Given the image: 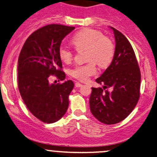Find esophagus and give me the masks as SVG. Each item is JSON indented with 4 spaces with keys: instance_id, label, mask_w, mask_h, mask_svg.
<instances>
[{
    "instance_id": "34e87169",
    "label": "esophagus",
    "mask_w": 157,
    "mask_h": 157,
    "mask_svg": "<svg viewBox=\"0 0 157 157\" xmlns=\"http://www.w3.org/2000/svg\"><path fill=\"white\" fill-rule=\"evenodd\" d=\"M82 86H83V84H81V83H78V82H77V83H75V86L77 87V88H79V87H81Z\"/></svg>"
}]
</instances>
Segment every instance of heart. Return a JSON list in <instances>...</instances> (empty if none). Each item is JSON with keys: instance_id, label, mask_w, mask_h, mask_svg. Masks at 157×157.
Masks as SVG:
<instances>
[{"instance_id": "b5f03b06", "label": "heart", "mask_w": 157, "mask_h": 157, "mask_svg": "<svg viewBox=\"0 0 157 157\" xmlns=\"http://www.w3.org/2000/svg\"><path fill=\"white\" fill-rule=\"evenodd\" d=\"M72 44L77 50L86 49V60L89 62L76 65L71 71L72 77L80 81H86L90 77L96 74L95 62L101 67H108L114 57V44L98 30L86 29L79 31L74 34ZM59 56L65 63H69L73 59V52L65 44L59 47Z\"/></svg>"}]
</instances>
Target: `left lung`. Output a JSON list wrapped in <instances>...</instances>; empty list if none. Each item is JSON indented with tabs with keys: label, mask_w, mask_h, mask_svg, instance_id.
<instances>
[{
	"label": "left lung",
	"mask_w": 157,
	"mask_h": 157,
	"mask_svg": "<svg viewBox=\"0 0 157 157\" xmlns=\"http://www.w3.org/2000/svg\"><path fill=\"white\" fill-rule=\"evenodd\" d=\"M110 29L116 41L114 57L95 80L103 84V89L92 87L90 98L93 116L108 125L120 123L130 114L139 99L141 86V72L131 44L121 32L113 27Z\"/></svg>",
	"instance_id": "1"
}]
</instances>
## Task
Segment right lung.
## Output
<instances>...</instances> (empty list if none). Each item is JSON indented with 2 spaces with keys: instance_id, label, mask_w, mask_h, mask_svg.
I'll return each instance as SVG.
<instances>
[{
  "instance_id": "right-lung-1",
  "label": "right lung",
  "mask_w": 157,
  "mask_h": 157,
  "mask_svg": "<svg viewBox=\"0 0 157 157\" xmlns=\"http://www.w3.org/2000/svg\"><path fill=\"white\" fill-rule=\"evenodd\" d=\"M74 27L51 24L37 29L28 37L18 59V86L30 112L40 121L52 123L60 120L68 108L72 80L49 82L51 75L65 79L59 56L62 40Z\"/></svg>"
}]
</instances>
